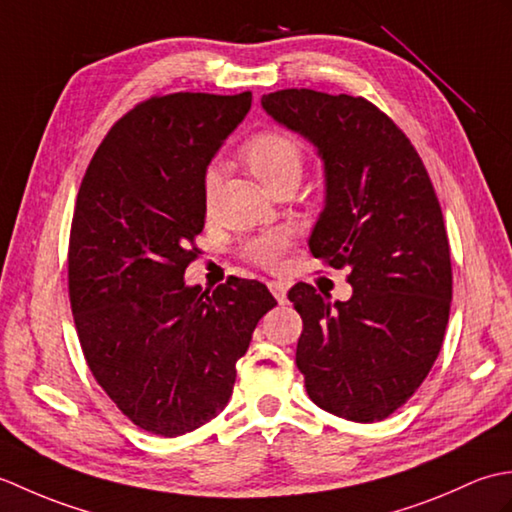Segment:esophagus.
Masks as SVG:
<instances>
[{"label": "esophagus", "mask_w": 512, "mask_h": 512, "mask_svg": "<svg viewBox=\"0 0 512 512\" xmlns=\"http://www.w3.org/2000/svg\"><path fill=\"white\" fill-rule=\"evenodd\" d=\"M270 292H273V297L279 301V303H286V295H288V288L281 284V281H270L268 284Z\"/></svg>", "instance_id": "obj_1"}]
</instances>
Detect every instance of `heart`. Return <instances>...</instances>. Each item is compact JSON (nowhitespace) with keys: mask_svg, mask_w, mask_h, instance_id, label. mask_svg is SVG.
Returning a JSON list of instances; mask_svg holds the SVG:
<instances>
[{"mask_svg":"<svg viewBox=\"0 0 512 512\" xmlns=\"http://www.w3.org/2000/svg\"><path fill=\"white\" fill-rule=\"evenodd\" d=\"M239 156L255 173L257 180L275 191L279 184L295 180L299 182L303 173V151L297 140L279 132H259L250 136L239 149ZM220 171L211 167L204 173V195L209 198L217 184ZM290 246V235L286 231H268L259 237L248 239L242 246V255L248 262L264 268H275Z\"/></svg>","mask_w":512,"mask_h":512,"instance_id":"b5f03b06","label":"heart"}]
</instances>
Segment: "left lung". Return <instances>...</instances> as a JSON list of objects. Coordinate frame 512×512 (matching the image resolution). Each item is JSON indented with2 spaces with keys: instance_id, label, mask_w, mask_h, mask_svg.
I'll list each match as a JSON object with an SVG mask.
<instances>
[{
  "instance_id": "left-lung-1",
  "label": "left lung",
  "mask_w": 512,
  "mask_h": 512,
  "mask_svg": "<svg viewBox=\"0 0 512 512\" xmlns=\"http://www.w3.org/2000/svg\"><path fill=\"white\" fill-rule=\"evenodd\" d=\"M266 114L317 147L325 206L310 235L323 264L350 268L354 292L308 284L288 299L303 319L297 367L314 405L354 422L385 420L440 354L451 310V253L418 151L376 105L347 94L279 90Z\"/></svg>"
}]
</instances>
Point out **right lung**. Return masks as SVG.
Listing matches in <instances>:
<instances>
[{
	"label": "right lung",
	"mask_w": 512,
	"mask_h": 512,
	"mask_svg": "<svg viewBox=\"0 0 512 512\" xmlns=\"http://www.w3.org/2000/svg\"><path fill=\"white\" fill-rule=\"evenodd\" d=\"M253 94L154 96L118 121L85 171L68 288L85 361L140 429L176 438L220 413L235 363L277 306L253 279L184 284L206 217L204 173Z\"/></svg>",
	"instance_id": "obj_1"
}]
</instances>
